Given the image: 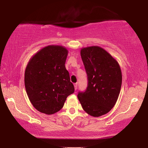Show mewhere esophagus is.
Instances as JSON below:
<instances>
[{"label": "esophagus", "instance_id": "obj_1", "mask_svg": "<svg viewBox=\"0 0 148 148\" xmlns=\"http://www.w3.org/2000/svg\"><path fill=\"white\" fill-rule=\"evenodd\" d=\"M74 88H75V90H77V84H74Z\"/></svg>", "mask_w": 148, "mask_h": 148}]
</instances>
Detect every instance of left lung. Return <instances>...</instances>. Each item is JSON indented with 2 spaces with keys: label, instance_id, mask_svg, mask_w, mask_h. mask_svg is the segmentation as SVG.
<instances>
[{
  "label": "left lung",
  "instance_id": "8db88e82",
  "mask_svg": "<svg viewBox=\"0 0 148 148\" xmlns=\"http://www.w3.org/2000/svg\"><path fill=\"white\" fill-rule=\"evenodd\" d=\"M81 56L88 75V87L77 97L88 114L98 117L108 113L116 104L122 84L118 62L102 48H82Z\"/></svg>",
  "mask_w": 148,
  "mask_h": 148
}]
</instances>
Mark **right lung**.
I'll return each instance as SVG.
<instances>
[{
	"label": "right lung",
	"mask_w": 148,
	"mask_h": 148,
	"mask_svg": "<svg viewBox=\"0 0 148 148\" xmlns=\"http://www.w3.org/2000/svg\"><path fill=\"white\" fill-rule=\"evenodd\" d=\"M67 54L68 50L62 46H46L32 56L26 66V92L32 105L40 112H57L67 96L74 92L64 65Z\"/></svg>",
	"instance_id": "right-lung-1"
}]
</instances>
